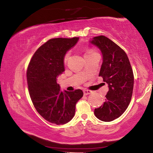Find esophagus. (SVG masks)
Masks as SVG:
<instances>
[{
    "label": "esophagus",
    "mask_w": 153,
    "mask_h": 153,
    "mask_svg": "<svg viewBox=\"0 0 153 153\" xmlns=\"http://www.w3.org/2000/svg\"><path fill=\"white\" fill-rule=\"evenodd\" d=\"M91 93V90H84V95H88V94H90Z\"/></svg>",
    "instance_id": "obj_1"
}]
</instances>
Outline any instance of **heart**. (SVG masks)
Listing matches in <instances>:
<instances>
[{
    "label": "heart",
    "instance_id": "obj_1",
    "mask_svg": "<svg viewBox=\"0 0 153 153\" xmlns=\"http://www.w3.org/2000/svg\"><path fill=\"white\" fill-rule=\"evenodd\" d=\"M96 53V52L92 51V50H89V51H88L87 52L85 53V55H90V54H92V53ZM69 55H70V53H69V52L67 53H66V54L65 55L64 58H63V61H64V62H67V61L68 60L69 57Z\"/></svg>",
    "mask_w": 153,
    "mask_h": 153
}]
</instances>
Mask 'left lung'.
Wrapping results in <instances>:
<instances>
[{"label":"left lung","mask_w":153,"mask_h":153,"mask_svg":"<svg viewBox=\"0 0 153 153\" xmlns=\"http://www.w3.org/2000/svg\"><path fill=\"white\" fill-rule=\"evenodd\" d=\"M90 43L102 54L99 76L108 85L109 90L104 104L94 110L99 120L110 122L118 118L126 110L132 98L134 75L128 58L123 49L103 35L92 38Z\"/></svg>","instance_id":"8db88e82"}]
</instances>
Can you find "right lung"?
Instances as JSON below:
<instances>
[{
    "instance_id": "1",
    "label": "right lung",
    "mask_w": 153,
    "mask_h": 153,
    "mask_svg": "<svg viewBox=\"0 0 153 153\" xmlns=\"http://www.w3.org/2000/svg\"><path fill=\"white\" fill-rule=\"evenodd\" d=\"M79 37L55 38L41 45L33 55L27 72L29 94L38 113L47 121L64 124L76 112L77 101L83 96L81 90L62 91L57 78L65 71L64 58Z\"/></svg>"
}]
</instances>
